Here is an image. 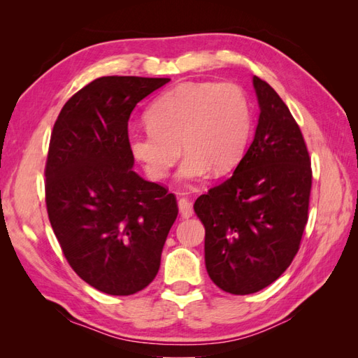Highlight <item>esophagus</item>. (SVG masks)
I'll list each match as a JSON object with an SVG mask.
<instances>
[{
    "label": "esophagus",
    "mask_w": 358,
    "mask_h": 358,
    "mask_svg": "<svg viewBox=\"0 0 358 358\" xmlns=\"http://www.w3.org/2000/svg\"><path fill=\"white\" fill-rule=\"evenodd\" d=\"M178 209H180V214L183 218H189L194 214L192 201L186 199V196H181V199H178Z\"/></svg>",
    "instance_id": "obj_1"
}]
</instances>
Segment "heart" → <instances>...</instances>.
I'll return each mask as SVG.
<instances>
[{
	"label": "heart",
	"instance_id": "heart-1",
	"mask_svg": "<svg viewBox=\"0 0 358 358\" xmlns=\"http://www.w3.org/2000/svg\"><path fill=\"white\" fill-rule=\"evenodd\" d=\"M146 123L149 129L129 135L127 144L148 177L163 180L181 148L186 157L178 178L195 180L237 163L250 131V109L234 83H181L149 106Z\"/></svg>",
	"mask_w": 358,
	"mask_h": 358
}]
</instances>
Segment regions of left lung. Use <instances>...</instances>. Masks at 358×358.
<instances>
[{"instance_id":"1","label":"left lung","mask_w":358,"mask_h":358,"mask_svg":"<svg viewBox=\"0 0 358 358\" xmlns=\"http://www.w3.org/2000/svg\"><path fill=\"white\" fill-rule=\"evenodd\" d=\"M260 118L234 173L194 204L204 224V260L224 292L248 295L273 283L300 249L313 169L292 113L268 83L254 77Z\"/></svg>"}]
</instances>
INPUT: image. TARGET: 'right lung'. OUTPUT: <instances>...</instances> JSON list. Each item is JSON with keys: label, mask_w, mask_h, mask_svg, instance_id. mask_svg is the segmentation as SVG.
I'll return each instance as SVG.
<instances>
[{"label": "right lung", "mask_w": 358, "mask_h": 358, "mask_svg": "<svg viewBox=\"0 0 358 358\" xmlns=\"http://www.w3.org/2000/svg\"><path fill=\"white\" fill-rule=\"evenodd\" d=\"M171 78L101 77L80 89L53 124L45 208L71 268L109 295L155 278L177 199L132 171L127 123L136 103Z\"/></svg>", "instance_id": "1"}]
</instances>
